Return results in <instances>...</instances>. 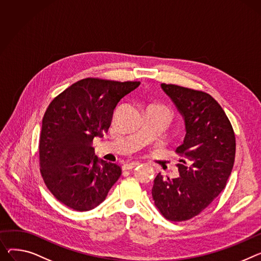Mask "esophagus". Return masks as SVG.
<instances>
[{"instance_id": "34e87169", "label": "esophagus", "mask_w": 261, "mask_h": 261, "mask_svg": "<svg viewBox=\"0 0 261 261\" xmlns=\"http://www.w3.org/2000/svg\"><path fill=\"white\" fill-rule=\"evenodd\" d=\"M137 166H140V163L138 162H132V163H129V164H125L123 166V170H131Z\"/></svg>"}]
</instances>
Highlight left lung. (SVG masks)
<instances>
[{
  "instance_id": "left-lung-1",
  "label": "left lung",
  "mask_w": 261,
  "mask_h": 261,
  "mask_svg": "<svg viewBox=\"0 0 261 261\" xmlns=\"http://www.w3.org/2000/svg\"><path fill=\"white\" fill-rule=\"evenodd\" d=\"M162 89L182 115L184 143L176 153L179 176L154 179L152 197L162 215L185 221L198 215L225 188L234 165L236 142L228 116L205 92L162 84Z\"/></svg>"
}]
</instances>
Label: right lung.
I'll return each instance as SVG.
<instances>
[{
	"instance_id": "add662e5",
	"label": "right lung",
	"mask_w": 261,
	"mask_h": 261,
	"mask_svg": "<svg viewBox=\"0 0 261 261\" xmlns=\"http://www.w3.org/2000/svg\"><path fill=\"white\" fill-rule=\"evenodd\" d=\"M140 84L84 79L48 106L39 145L41 174L50 192L70 209H94L119 178L120 167L99 160L92 142L108 131L117 102Z\"/></svg>"
}]
</instances>
